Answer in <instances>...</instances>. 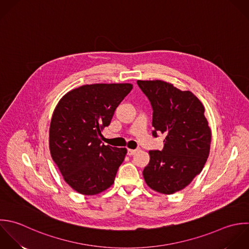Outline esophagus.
I'll list each match as a JSON object with an SVG mask.
<instances>
[{"label": "esophagus", "mask_w": 249, "mask_h": 249, "mask_svg": "<svg viewBox=\"0 0 249 249\" xmlns=\"http://www.w3.org/2000/svg\"><path fill=\"white\" fill-rule=\"evenodd\" d=\"M139 150L138 149H128V155L129 156H133L135 155Z\"/></svg>", "instance_id": "1"}]
</instances>
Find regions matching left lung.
I'll use <instances>...</instances> for the list:
<instances>
[{"label": "left lung", "mask_w": 249, "mask_h": 249, "mask_svg": "<svg viewBox=\"0 0 249 249\" xmlns=\"http://www.w3.org/2000/svg\"><path fill=\"white\" fill-rule=\"evenodd\" d=\"M153 108L152 135L165 134L164 148L149 151L150 161L142 175L154 191L175 194L204 169L211 150L212 130L202 102L163 80H138Z\"/></svg>", "instance_id": "1"}]
</instances>
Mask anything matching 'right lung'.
I'll return each instance as SVG.
<instances>
[{
  "label": "right lung",
  "mask_w": 249,
  "mask_h": 249,
  "mask_svg": "<svg viewBox=\"0 0 249 249\" xmlns=\"http://www.w3.org/2000/svg\"><path fill=\"white\" fill-rule=\"evenodd\" d=\"M131 83L86 84L69 91L52 114L49 150L64 180L82 195H97L114 182L125 147L102 144V132L130 93Z\"/></svg>",
  "instance_id": "obj_1"
}]
</instances>
